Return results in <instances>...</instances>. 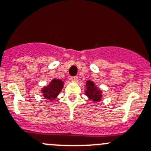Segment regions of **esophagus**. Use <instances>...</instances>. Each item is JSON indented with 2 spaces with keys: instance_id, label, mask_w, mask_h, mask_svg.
Masks as SVG:
<instances>
[{
  "instance_id": "esophagus-1",
  "label": "esophagus",
  "mask_w": 151,
  "mask_h": 151,
  "mask_svg": "<svg viewBox=\"0 0 151 151\" xmlns=\"http://www.w3.org/2000/svg\"><path fill=\"white\" fill-rule=\"evenodd\" d=\"M71 80L74 83L77 82V80H78V77H76V76H74V77H71Z\"/></svg>"
}]
</instances>
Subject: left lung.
Masks as SVG:
<instances>
[{
    "instance_id": "left-lung-1",
    "label": "left lung",
    "mask_w": 151,
    "mask_h": 151,
    "mask_svg": "<svg viewBox=\"0 0 151 151\" xmlns=\"http://www.w3.org/2000/svg\"><path fill=\"white\" fill-rule=\"evenodd\" d=\"M85 94L93 102H99L102 100V91L91 80H87L86 83Z\"/></svg>"
}]
</instances>
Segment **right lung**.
I'll return each mask as SVG.
<instances>
[{"label": "right lung", "mask_w": 151, "mask_h": 151, "mask_svg": "<svg viewBox=\"0 0 151 151\" xmlns=\"http://www.w3.org/2000/svg\"><path fill=\"white\" fill-rule=\"evenodd\" d=\"M63 86H64V82L63 80L53 78L48 85L44 86L41 89V92L42 93L44 98L46 100L50 101H54L62 91Z\"/></svg>", "instance_id": "add662e5"}]
</instances>
